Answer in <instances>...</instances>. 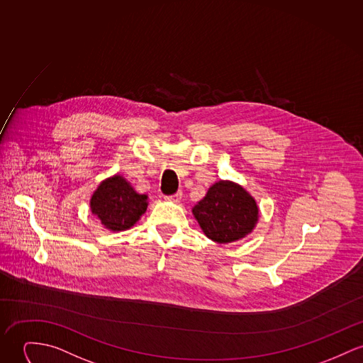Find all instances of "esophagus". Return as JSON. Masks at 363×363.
Listing matches in <instances>:
<instances>
[{
  "label": "esophagus",
  "instance_id": "1",
  "mask_svg": "<svg viewBox=\"0 0 363 363\" xmlns=\"http://www.w3.org/2000/svg\"><path fill=\"white\" fill-rule=\"evenodd\" d=\"M181 197H182V192H177V194H174V195L166 196V200L174 201V203H178V201L181 200Z\"/></svg>",
  "mask_w": 363,
  "mask_h": 363
}]
</instances>
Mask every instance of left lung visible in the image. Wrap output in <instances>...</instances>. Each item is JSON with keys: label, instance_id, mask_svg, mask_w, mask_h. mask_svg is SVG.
<instances>
[{"label": "left lung", "instance_id": "1", "mask_svg": "<svg viewBox=\"0 0 363 363\" xmlns=\"http://www.w3.org/2000/svg\"><path fill=\"white\" fill-rule=\"evenodd\" d=\"M192 213L204 235L220 245L246 238L258 221L254 197L230 181L216 182Z\"/></svg>", "mask_w": 363, "mask_h": 363}]
</instances>
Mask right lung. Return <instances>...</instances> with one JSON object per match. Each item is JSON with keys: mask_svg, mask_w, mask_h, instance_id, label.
<instances>
[{"mask_svg": "<svg viewBox=\"0 0 363 363\" xmlns=\"http://www.w3.org/2000/svg\"><path fill=\"white\" fill-rule=\"evenodd\" d=\"M91 211L113 232L134 226L147 208V196L140 195L121 175L101 182L91 197Z\"/></svg>", "mask_w": 363, "mask_h": 363, "instance_id": "right-lung-1", "label": "right lung"}]
</instances>
